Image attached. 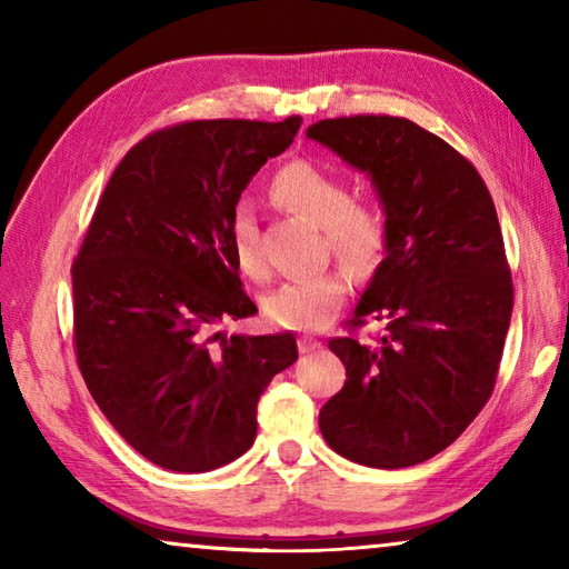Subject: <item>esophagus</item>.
I'll return each mask as SVG.
<instances>
[{"label":"esophagus","instance_id":"1","mask_svg":"<svg viewBox=\"0 0 569 569\" xmlns=\"http://www.w3.org/2000/svg\"><path fill=\"white\" fill-rule=\"evenodd\" d=\"M319 349H321V341L311 339V336H301V339H298V351H301V353H313Z\"/></svg>","mask_w":569,"mask_h":569}]
</instances>
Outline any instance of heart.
Masks as SVG:
<instances>
[{"mask_svg":"<svg viewBox=\"0 0 569 569\" xmlns=\"http://www.w3.org/2000/svg\"><path fill=\"white\" fill-rule=\"evenodd\" d=\"M273 198L293 213L311 220L323 230L326 246L353 273H369L381 261L387 246V216L373 203L351 200L346 180L313 162H291L273 180ZM230 240L240 271L246 276H268L266 258L258 243L253 208L240 203L230 220ZM346 296V278L326 271L278 286L266 298V316L276 326L293 331L319 329L336 313Z\"/></svg>","mask_w":569,"mask_h":569,"instance_id":"heart-1","label":"heart"}]
</instances>
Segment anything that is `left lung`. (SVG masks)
Wrapping results in <instances>:
<instances>
[{"label":"left lung","mask_w":569,"mask_h":569,"mask_svg":"<svg viewBox=\"0 0 569 569\" xmlns=\"http://www.w3.org/2000/svg\"><path fill=\"white\" fill-rule=\"evenodd\" d=\"M306 138L366 172L387 216L383 261L353 308L356 326L377 319L387 333L329 341L349 379L321 407V435L356 465H421L495 389L515 293L492 196L469 160L411 120H321Z\"/></svg>","instance_id":"8db88e82"}]
</instances>
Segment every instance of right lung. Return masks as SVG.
Segmentation results:
<instances>
[{
    "label": "right lung",
    "mask_w": 569,
    "mask_h": 569,
    "mask_svg": "<svg viewBox=\"0 0 569 569\" xmlns=\"http://www.w3.org/2000/svg\"><path fill=\"white\" fill-rule=\"evenodd\" d=\"M301 118L198 120L114 168L72 266L74 349L100 411L152 465L200 475L246 455L296 336L218 331L253 316L230 240L240 192Z\"/></svg>",
    "instance_id": "right-lung-1"
}]
</instances>
